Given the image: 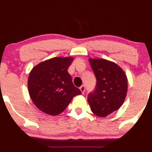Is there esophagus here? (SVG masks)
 Returning <instances> with one entry per match:
<instances>
[{
	"label": "esophagus",
	"instance_id": "34e87169",
	"mask_svg": "<svg viewBox=\"0 0 152 152\" xmlns=\"http://www.w3.org/2000/svg\"><path fill=\"white\" fill-rule=\"evenodd\" d=\"M80 90H81V92H82V94H84V93H85V85H82L80 87Z\"/></svg>",
	"mask_w": 152,
	"mask_h": 152
}]
</instances>
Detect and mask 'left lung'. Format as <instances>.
Listing matches in <instances>:
<instances>
[{"label": "left lung", "instance_id": "8db88e82", "mask_svg": "<svg viewBox=\"0 0 152 152\" xmlns=\"http://www.w3.org/2000/svg\"><path fill=\"white\" fill-rule=\"evenodd\" d=\"M97 79L96 90L87 97L92 112L99 117H106L121 107L128 90L125 72L112 61L100 58L89 59Z\"/></svg>", "mask_w": 152, "mask_h": 152}]
</instances>
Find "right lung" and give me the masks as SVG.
Instances as JSON below:
<instances>
[{
    "label": "right lung",
    "instance_id": "right-lung-1",
    "mask_svg": "<svg viewBox=\"0 0 152 152\" xmlns=\"http://www.w3.org/2000/svg\"><path fill=\"white\" fill-rule=\"evenodd\" d=\"M73 57H53L31 69L28 90L34 104L50 115H57L66 109L74 96L82 94L75 87L67 69Z\"/></svg>",
    "mask_w": 152,
    "mask_h": 152
}]
</instances>
